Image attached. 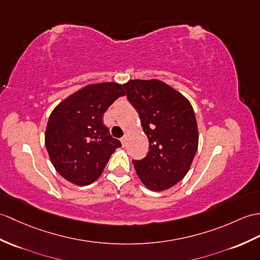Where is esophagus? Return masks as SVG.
<instances>
[{"label":"esophagus","mask_w":260,"mask_h":260,"mask_svg":"<svg viewBox=\"0 0 260 260\" xmlns=\"http://www.w3.org/2000/svg\"><path fill=\"white\" fill-rule=\"evenodd\" d=\"M120 142H122V145H123V146H125V145H126V143H127V136H123L122 138H120Z\"/></svg>","instance_id":"obj_1"}]
</instances>
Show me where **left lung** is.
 <instances>
[{"instance_id":"obj_1","label":"left lung","mask_w":260,"mask_h":260,"mask_svg":"<svg viewBox=\"0 0 260 260\" xmlns=\"http://www.w3.org/2000/svg\"><path fill=\"white\" fill-rule=\"evenodd\" d=\"M123 86L149 141L147 155L133 164L147 188L165 190L185 177L197 152L194 110L182 94L157 80H133Z\"/></svg>"}]
</instances>
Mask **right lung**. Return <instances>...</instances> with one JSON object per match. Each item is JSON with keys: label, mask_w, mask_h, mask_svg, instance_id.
Wrapping results in <instances>:
<instances>
[{"label": "right lung", "mask_w": 260, "mask_h": 260, "mask_svg": "<svg viewBox=\"0 0 260 260\" xmlns=\"http://www.w3.org/2000/svg\"><path fill=\"white\" fill-rule=\"evenodd\" d=\"M125 92L117 83L85 86L54 108L45 132L53 166L66 180L85 186L98 179L115 149L122 146L103 124V115Z\"/></svg>", "instance_id": "right-lung-1"}]
</instances>
